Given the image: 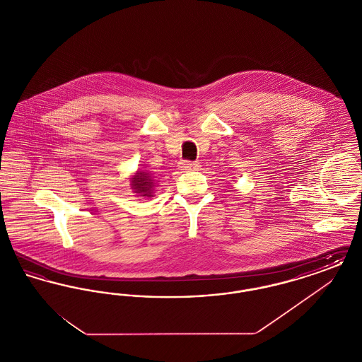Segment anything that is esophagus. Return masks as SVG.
<instances>
[{"label":"esophagus","mask_w":362,"mask_h":362,"mask_svg":"<svg viewBox=\"0 0 362 362\" xmlns=\"http://www.w3.org/2000/svg\"><path fill=\"white\" fill-rule=\"evenodd\" d=\"M182 170H185V171H198L199 164L197 161H183L182 163Z\"/></svg>","instance_id":"1"}]
</instances>
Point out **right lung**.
<instances>
[{"instance_id": "obj_1", "label": "right lung", "mask_w": 362, "mask_h": 362, "mask_svg": "<svg viewBox=\"0 0 362 362\" xmlns=\"http://www.w3.org/2000/svg\"><path fill=\"white\" fill-rule=\"evenodd\" d=\"M155 177L153 173L148 171H137L136 175L132 177L130 186L137 192L139 197H153V189H155Z\"/></svg>"}]
</instances>
